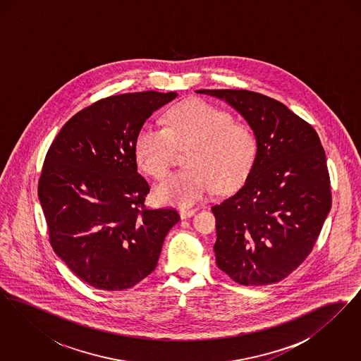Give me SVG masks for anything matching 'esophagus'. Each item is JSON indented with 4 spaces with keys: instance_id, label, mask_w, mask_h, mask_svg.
Here are the masks:
<instances>
[{
    "instance_id": "esophagus-1",
    "label": "esophagus",
    "mask_w": 361,
    "mask_h": 361,
    "mask_svg": "<svg viewBox=\"0 0 361 361\" xmlns=\"http://www.w3.org/2000/svg\"><path fill=\"white\" fill-rule=\"evenodd\" d=\"M196 211H197L196 208H181L180 209V216H181V219H187L189 216L195 215Z\"/></svg>"
}]
</instances>
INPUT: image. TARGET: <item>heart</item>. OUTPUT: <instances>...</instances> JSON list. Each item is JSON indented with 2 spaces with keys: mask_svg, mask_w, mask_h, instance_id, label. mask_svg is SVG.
<instances>
[{
  "mask_svg": "<svg viewBox=\"0 0 361 361\" xmlns=\"http://www.w3.org/2000/svg\"><path fill=\"white\" fill-rule=\"evenodd\" d=\"M185 169L165 178L155 188L162 204L190 206L215 187L226 192L237 187L250 171L257 140L249 124L234 121L230 112L188 100L173 106L165 126L146 121L135 137V157L143 172L162 178L172 166L176 149L188 147Z\"/></svg>",
  "mask_w": 361,
  "mask_h": 361,
  "instance_id": "1",
  "label": "heart"
}]
</instances>
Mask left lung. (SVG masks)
<instances>
[{"instance_id":"obj_1","label":"left lung","mask_w":361,"mask_h":361,"mask_svg":"<svg viewBox=\"0 0 361 361\" xmlns=\"http://www.w3.org/2000/svg\"><path fill=\"white\" fill-rule=\"evenodd\" d=\"M250 124L257 153L238 190L211 207L218 268L240 286L274 284L311 253L331 208L326 154L312 126L250 90L200 89Z\"/></svg>"}]
</instances>
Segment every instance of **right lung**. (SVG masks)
<instances>
[{
    "label": "right lung",
    "mask_w": 361,
    "mask_h": 361,
    "mask_svg": "<svg viewBox=\"0 0 361 361\" xmlns=\"http://www.w3.org/2000/svg\"><path fill=\"white\" fill-rule=\"evenodd\" d=\"M177 97L154 90L109 96L77 112L52 140L37 196L54 252L104 291L134 287L157 267L174 208H147L135 137L155 109Z\"/></svg>",
    "instance_id": "1"
}]
</instances>
